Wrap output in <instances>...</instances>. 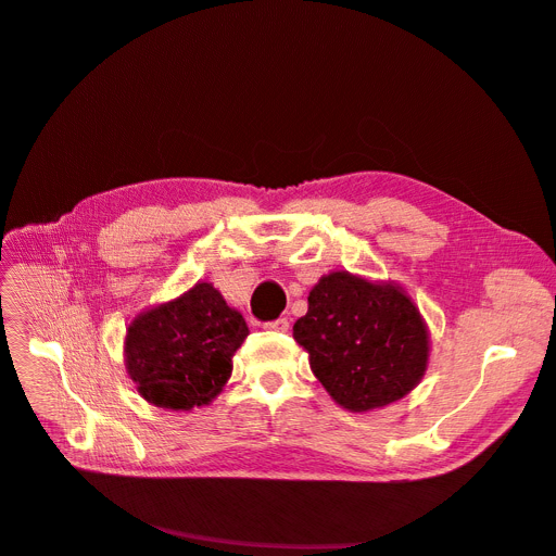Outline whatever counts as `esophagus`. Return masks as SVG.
<instances>
[{"instance_id": "esophagus-1", "label": "esophagus", "mask_w": 556, "mask_h": 556, "mask_svg": "<svg viewBox=\"0 0 556 556\" xmlns=\"http://www.w3.org/2000/svg\"><path fill=\"white\" fill-rule=\"evenodd\" d=\"M264 329L278 331V333H288V331H290V323H288V319H285V317H278V319H274V323H266Z\"/></svg>"}]
</instances>
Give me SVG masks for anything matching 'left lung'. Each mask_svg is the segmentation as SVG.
Returning a JSON list of instances; mask_svg holds the SVG:
<instances>
[{
  "instance_id": "obj_1",
  "label": "left lung",
  "mask_w": 556,
  "mask_h": 556,
  "mask_svg": "<svg viewBox=\"0 0 556 556\" xmlns=\"http://www.w3.org/2000/svg\"><path fill=\"white\" fill-rule=\"evenodd\" d=\"M294 341L311 371L350 413H368L410 394L429 366V329L408 292L350 271H331L308 294Z\"/></svg>"
}]
</instances>
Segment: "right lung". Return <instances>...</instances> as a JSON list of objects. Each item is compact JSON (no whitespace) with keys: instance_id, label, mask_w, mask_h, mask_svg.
<instances>
[{"instance_id":"right-lung-1","label":"right lung","mask_w":556,"mask_h":556,"mask_svg":"<svg viewBox=\"0 0 556 556\" xmlns=\"http://www.w3.org/2000/svg\"><path fill=\"white\" fill-rule=\"evenodd\" d=\"M243 315L211 282L150 306L125 333V368L137 392L164 410L208 406L231 376L248 336Z\"/></svg>"}]
</instances>
